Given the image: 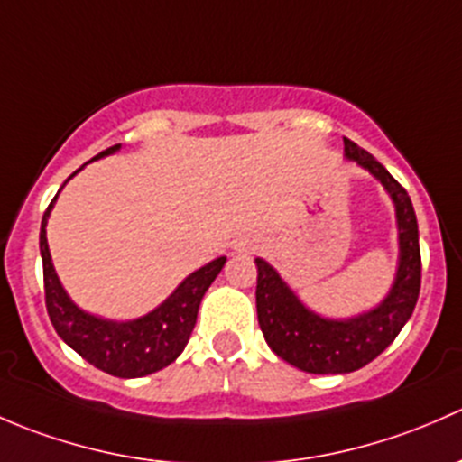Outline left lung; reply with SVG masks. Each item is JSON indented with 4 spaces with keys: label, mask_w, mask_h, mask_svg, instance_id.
<instances>
[{
    "label": "left lung",
    "mask_w": 462,
    "mask_h": 462,
    "mask_svg": "<svg viewBox=\"0 0 462 462\" xmlns=\"http://www.w3.org/2000/svg\"><path fill=\"white\" fill-rule=\"evenodd\" d=\"M348 161L369 170L395 203L400 261L389 295L369 313L351 319H326L306 309L277 270L257 263V318L268 346L282 360L306 374H351L375 360L402 330L420 295V244L418 221L407 189L366 149L344 138Z\"/></svg>",
    "instance_id": "obj_1"
}]
</instances>
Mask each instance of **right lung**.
Segmentation results:
<instances>
[{
  "label": "right lung",
  "mask_w": 462,
  "mask_h": 462,
  "mask_svg": "<svg viewBox=\"0 0 462 462\" xmlns=\"http://www.w3.org/2000/svg\"><path fill=\"white\" fill-rule=\"evenodd\" d=\"M118 149L120 144H114V147L97 153L96 158L114 153ZM78 171L80 170L73 171L71 176H76ZM55 199L46 208L40 230L46 310H49L53 328L58 330L60 337L78 356H82L88 365L109 375L143 377L165 369L167 365H171L183 353L185 344H188L189 335L194 330V324H197L199 306H201L205 291L217 279V274L221 273L226 257L209 261L208 265L189 274L158 309L143 315V318L132 321L93 318V315L80 310L69 300L67 291H64L58 274H55L53 261H51L49 244H46V221H49Z\"/></svg>",
  "instance_id": "right-lung-1"
}]
</instances>
